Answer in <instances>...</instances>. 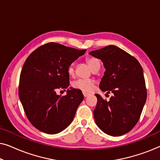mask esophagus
<instances>
[{
    "label": "esophagus",
    "mask_w": 160,
    "mask_h": 160,
    "mask_svg": "<svg viewBox=\"0 0 160 160\" xmlns=\"http://www.w3.org/2000/svg\"><path fill=\"white\" fill-rule=\"evenodd\" d=\"M83 95H84V97H87V96L89 95V94L88 93H87V92H83Z\"/></svg>",
    "instance_id": "obj_1"
}]
</instances>
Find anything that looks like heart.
<instances>
[{
  "label": "heart",
  "mask_w": 160,
  "mask_h": 160,
  "mask_svg": "<svg viewBox=\"0 0 160 160\" xmlns=\"http://www.w3.org/2000/svg\"><path fill=\"white\" fill-rule=\"evenodd\" d=\"M86 61L92 70H93L98 65H100V61L97 58H93V57L87 58ZM68 73L71 76L74 75L73 63L69 65L68 68ZM72 86L74 89H78V90L84 92H91L94 89L95 83L92 79H78L73 83Z\"/></svg>",
  "instance_id": "obj_1"
}]
</instances>
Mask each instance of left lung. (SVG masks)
Returning <instances> with one entry per match:
<instances>
[{
    "label": "left lung",
    "mask_w": 160,
    "mask_h": 160,
    "mask_svg": "<svg viewBox=\"0 0 160 160\" xmlns=\"http://www.w3.org/2000/svg\"><path fill=\"white\" fill-rule=\"evenodd\" d=\"M89 54L101 60L106 68L100 89L113 94L109 101L95 95L98 102L93 113L96 124L111 136L125 134L138 122L147 98L143 68L134 57L113 45Z\"/></svg>",
    "instance_id": "left-lung-1"
}]
</instances>
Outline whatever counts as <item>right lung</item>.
Here are the masks:
<instances>
[{
    "mask_svg": "<svg viewBox=\"0 0 160 160\" xmlns=\"http://www.w3.org/2000/svg\"><path fill=\"white\" fill-rule=\"evenodd\" d=\"M86 49L47 43L28 56L22 69L19 97L28 119L41 132L56 134L73 121L84 99L82 91L68 89L67 95H57L58 89L69 86L68 68Z\"/></svg>",
    "mask_w": 160,
    "mask_h": 160,
    "instance_id": "add662e5",
    "label": "right lung"
}]
</instances>
